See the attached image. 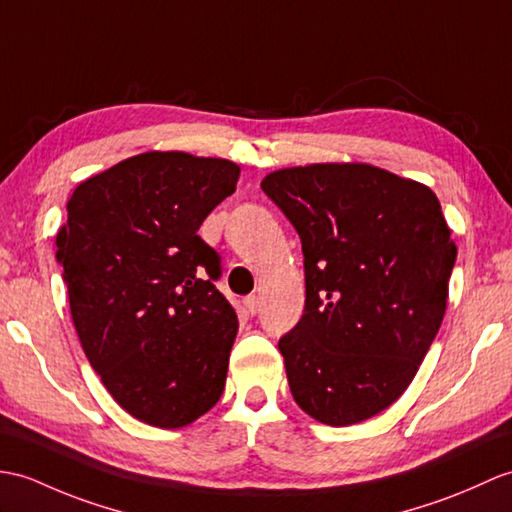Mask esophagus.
I'll use <instances>...</instances> for the list:
<instances>
[{"instance_id":"1","label":"esophagus","mask_w":512,"mask_h":512,"mask_svg":"<svg viewBox=\"0 0 512 512\" xmlns=\"http://www.w3.org/2000/svg\"><path fill=\"white\" fill-rule=\"evenodd\" d=\"M244 307H246V312L248 314H257V307H259V299H257V296L255 294H251V296H246V299H244Z\"/></svg>"}]
</instances>
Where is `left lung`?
I'll use <instances>...</instances> for the list:
<instances>
[{"mask_svg": "<svg viewBox=\"0 0 512 512\" xmlns=\"http://www.w3.org/2000/svg\"><path fill=\"white\" fill-rule=\"evenodd\" d=\"M261 189L299 231L305 314L279 340L299 408L347 427L392 406L443 323L456 242L430 187L371 163L275 170Z\"/></svg>", "mask_w": 512, "mask_h": 512, "instance_id": "8db88e82", "label": "left lung"}]
</instances>
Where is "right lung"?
I'll return each mask as SVG.
<instances>
[{"label": "right lung", "mask_w": 512, "mask_h": 512, "mask_svg": "<svg viewBox=\"0 0 512 512\" xmlns=\"http://www.w3.org/2000/svg\"><path fill=\"white\" fill-rule=\"evenodd\" d=\"M240 165L150 150L82 181L56 233L69 310L93 371L141 423L178 430L216 406L237 316L198 229Z\"/></svg>", "instance_id": "right-lung-1"}]
</instances>
